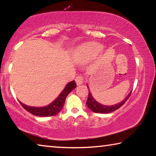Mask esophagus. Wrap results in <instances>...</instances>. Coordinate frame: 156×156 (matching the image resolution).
Here are the masks:
<instances>
[{"mask_svg":"<svg viewBox=\"0 0 156 156\" xmlns=\"http://www.w3.org/2000/svg\"><path fill=\"white\" fill-rule=\"evenodd\" d=\"M75 80H76V84H77L78 85H80V84L83 83V82H84V77H83V76H78L76 78Z\"/></svg>","mask_w":156,"mask_h":156,"instance_id":"obj_1","label":"esophagus"}]
</instances>
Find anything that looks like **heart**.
<instances>
[{"label":"heart","mask_w":156,"mask_h":156,"mask_svg":"<svg viewBox=\"0 0 156 156\" xmlns=\"http://www.w3.org/2000/svg\"><path fill=\"white\" fill-rule=\"evenodd\" d=\"M102 49V44L91 42V43H84L79 47L76 57L79 60H89L91 59L101 51Z\"/></svg>","instance_id":"1"}]
</instances>
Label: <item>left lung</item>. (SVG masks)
Returning a JSON list of instances; mask_svg holds the SVG:
<instances>
[{"instance_id":"left-lung-1","label":"left lung","mask_w":156,"mask_h":156,"mask_svg":"<svg viewBox=\"0 0 156 156\" xmlns=\"http://www.w3.org/2000/svg\"><path fill=\"white\" fill-rule=\"evenodd\" d=\"M131 91L128 94V96H126L125 100H123L122 102H119V103L116 104L115 105H112V106H106V105H101L96 101L93 96H92L91 94L90 93L89 89V96H88V99L87 100L86 104L89 107V109H90L92 112L95 113H111L115 111L116 109H119L120 107H122V105L125 103L126 100H128L129 96H131Z\"/></svg>"}]
</instances>
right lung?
I'll list each match as a JSON object with an SVG mask.
<instances>
[{
    "label": "right lung",
    "instance_id": "1",
    "mask_svg": "<svg viewBox=\"0 0 156 156\" xmlns=\"http://www.w3.org/2000/svg\"><path fill=\"white\" fill-rule=\"evenodd\" d=\"M76 87V82L74 80L71 81L69 83L61 94L59 95V96L51 102V104L43 107H34L27 106L25 104H23L20 102V105L25 110L30 112L31 114L36 116H40V117H48V116H53L58 113L61 111L62 108L65 105V99L68 94L72 91L73 89H75Z\"/></svg>",
    "mask_w": 156,
    "mask_h": 156
}]
</instances>
